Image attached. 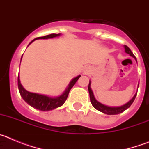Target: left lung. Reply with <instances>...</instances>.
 <instances>
[{
    "label": "left lung",
    "instance_id": "obj_1",
    "mask_svg": "<svg viewBox=\"0 0 149 149\" xmlns=\"http://www.w3.org/2000/svg\"><path fill=\"white\" fill-rule=\"evenodd\" d=\"M125 49L126 53L131 55V56H133V57H134V58L136 60V57H135V56L134 55V54L132 53V51H131V49H130V48H129L127 45H125ZM90 85H91V82L89 81V86H88V89H89V97H90L91 103H92L93 106L94 107L96 110H99V111L102 112V113H105V114H107V115H116V114L121 113H122V112H124L125 110H127V109L128 108V107H130V106L132 104V103L134 102V99H135V98H136V94H137V93H136V94L134 95V96L133 97V98L131 100V101H128V102H127V104H125L122 105V106L108 107V106H106V105L102 104H101L100 102H98V101H97L95 98L94 94H93V90L91 89Z\"/></svg>",
    "mask_w": 149,
    "mask_h": 149
}]
</instances>
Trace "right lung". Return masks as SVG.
<instances>
[{
  "mask_svg": "<svg viewBox=\"0 0 149 149\" xmlns=\"http://www.w3.org/2000/svg\"><path fill=\"white\" fill-rule=\"evenodd\" d=\"M60 35V33H51L49 34V35L45 36L37 37L35 39H33L28 45H30L31 44L33 41H35L36 39H51V38L56 37V36H59ZM22 56H23V55H22ZM22 59H21V61H22ZM80 77H81V75H78L77 77H74V78L71 81L70 84H69V85L68 86L67 89H65V92H64L61 95L58 96V97H56V98H51V97H48V96L44 95L30 93V92L27 91L23 86H22V84H21L20 79H19V74L18 75V87L21 96H22V98H23L29 105L33 107V108L42 110V111H48V110H54V109L57 108V107L62 106L63 104L65 103V100L68 98V93L70 92L71 89L73 87V86L75 84V83L77 82V81L78 80Z\"/></svg>",
  "mask_w": 149,
  "mask_h": 149,
  "instance_id": "1",
  "label": "right lung"
}]
</instances>
